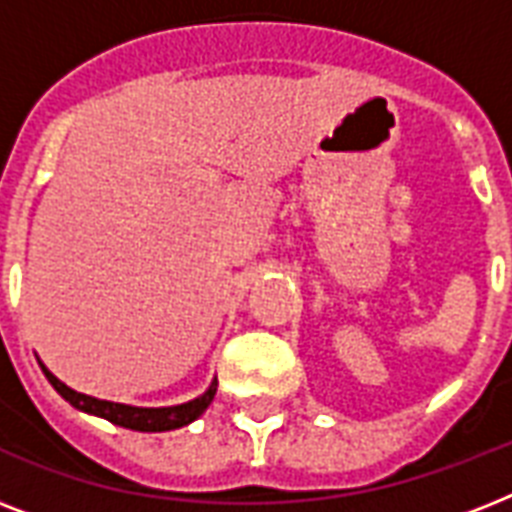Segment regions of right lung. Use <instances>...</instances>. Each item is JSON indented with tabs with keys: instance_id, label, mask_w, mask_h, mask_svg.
Returning <instances> with one entry per match:
<instances>
[{
	"instance_id": "add662e5",
	"label": "right lung",
	"mask_w": 512,
	"mask_h": 512,
	"mask_svg": "<svg viewBox=\"0 0 512 512\" xmlns=\"http://www.w3.org/2000/svg\"><path fill=\"white\" fill-rule=\"evenodd\" d=\"M44 377L50 380V385L58 390L60 396L66 398L68 404L76 406V409H84V412L98 414L103 420L114 422V425H122V428L130 430H140V433H162V430H175L183 428L188 422H193L199 417L209 404H212V398H215L217 390V380L209 385V390L204 396L193 398L188 404L180 406H167V409H138V406H124V404H114V401H100V398L84 396V393H76V390L66 388L63 382L50 374L42 366Z\"/></svg>"
}]
</instances>
